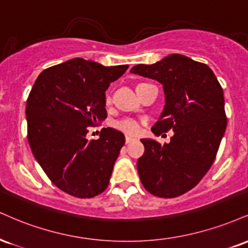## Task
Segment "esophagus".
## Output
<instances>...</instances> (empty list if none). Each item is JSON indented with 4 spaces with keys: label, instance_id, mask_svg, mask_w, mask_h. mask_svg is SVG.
<instances>
[{
    "label": "esophagus",
    "instance_id": "34e87169",
    "mask_svg": "<svg viewBox=\"0 0 248 248\" xmlns=\"http://www.w3.org/2000/svg\"><path fill=\"white\" fill-rule=\"evenodd\" d=\"M134 141V139L133 137H130V136H126V144H129L130 142H133Z\"/></svg>",
    "mask_w": 248,
    "mask_h": 248
}]
</instances>
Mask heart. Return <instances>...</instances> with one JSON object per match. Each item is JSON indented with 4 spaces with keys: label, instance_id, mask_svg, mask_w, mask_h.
<instances>
[{
    "label": "heart",
    "instance_id": "b5f03b06",
    "mask_svg": "<svg viewBox=\"0 0 248 248\" xmlns=\"http://www.w3.org/2000/svg\"><path fill=\"white\" fill-rule=\"evenodd\" d=\"M105 103L106 105H108V104L111 103V97H109V95H106ZM143 124H144V121L139 120V119L122 118L120 120L114 121L113 126H114L116 129L128 134V135H137V134L141 132Z\"/></svg>",
    "mask_w": 248,
    "mask_h": 248
}]
</instances>
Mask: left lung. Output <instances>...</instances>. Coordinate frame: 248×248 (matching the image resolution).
<instances>
[{
	"mask_svg": "<svg viewBox=\"0 0 248 248\" xmlns=\"http://www.w3.org/2000/svg\"><path fill=\"white\" fill-rule=\"evenodd\" d=\"M130 71L162 83L165 107L153 132L173 130L169 144L141 140L140 179L153 195L177 198L201 181L216 158L228 124L223 89L207 64L181 54L137 64Z\"/></svg>",
	"mask_w": 248,
	"mask_h": 248,
	"instance_id": "left-lung-1",
	"label": "left lung"
}]
</instances>
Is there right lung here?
Returning <instances> with one entry per match:
<instances>
[{"label":"right lung","mask_w":248,"mask_h":248,"mask_svg":"<svg viewBox=\"0 0 248 248\" xmlns=\"http://www.w3.org/2000/svg\"><path fill=\"white\" fill-rule=\"evenodd\" d=\"M127 69L76 58L45 69L32 86L30 147L49 180L69 195L94 198L108 186L124 135L103 128L99 139L88 141L86 134L107 118L105 91Z\"/></svg>","instance_id":"1"}]
</instances>
